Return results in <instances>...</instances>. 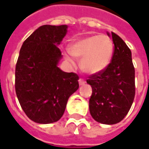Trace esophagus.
<instances>
[{"label":"esophagus","instance_id":"1","mask_svg":"<svg viewBox=\"0 0 149 149\" xmlns=\"http://www.w3.org/2000/svg\"><path fill=\"white\" fill-rule=\"evenodd\" d=\"M78 82H79V85H82L85 84V80L83 79V78H79V79H78Z\"/></svg>","mask_w":149,"mask_h":149}]
</instances>
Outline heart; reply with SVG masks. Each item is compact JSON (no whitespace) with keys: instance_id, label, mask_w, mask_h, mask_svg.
<instances>
[{"instance_id":"heart-1","label":"heart","mask_w":149,"mask_h":149,"mask_svg":"<svg viewBox=\"0 0 149 149\" xmlns=\"http://www.w3.org/2000/svg\"><path fill=\"white\" fill-rule=\"evenodd\" d=\"M69 51L72 56L81 59V68L88 74H96L103 71L109 64L113 56V42L106 36H93L83 38L70 45ZM68 63L74 64L70 54H65Z\"/></svg>"}]
</instances>
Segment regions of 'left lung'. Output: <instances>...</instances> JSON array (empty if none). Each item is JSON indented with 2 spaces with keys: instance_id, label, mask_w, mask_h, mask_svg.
I'll use <instances>...</instances> for the list:
<instances>
[{
  "instance_id": "obj_1",
  "label": "left lung",
  "mask_w": 149,
  "mask_h": 149,
  "mask_svg": "<svg viewBox=\"0 0 149 149\" xmlns=\"http://www.w3.org/2000/svg\"><path fill=\"white\" fill-rule=\"evenodd\" d=\"M113 53L108 66L86 80L92 86L89 111L104 124L120 122L131 109L135 95V71L131 52L124 40L112 32Z\"/></svg>"
}]
</instances>
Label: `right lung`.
I'll return each mask as SVG.
<instances>
[{"instance_id":"1","label":"right lung","mask_w":149,"mask_h":149,"mask_svg":"<svg viewBox=\"0 0 149 149\" xmlns=\"http://www.w3.org/2000/svg\"><path fill=\"white\" fill-rule=\"evenodd\" d=\"M67 25L40 26L24 41L15 67V92L26 116L38 124L61 118L68 98L79 87L77 74L57 67L61 51L58 45Z\"/></svg>"}]
</instances>
